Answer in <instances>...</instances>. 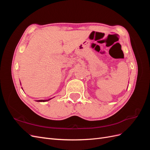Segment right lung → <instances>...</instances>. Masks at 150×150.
Segmentation results:
<instances>
[{"instance_id":"right-lung-1","label":"right lung","mask_w":150,"mask_h":150,"mask_svg":"<svg viewBox=\"0 0 150 150\" xmlns=\"http://www.w3.org/2000/svg\"><path fill=\"white\" fill-rule=\"evenodd\" d=\"M51 99H52V98H51ZM46 99V100H37V101H38V102H46V101H47L50 100V99Z\"/></svg>"}]
</instances>
